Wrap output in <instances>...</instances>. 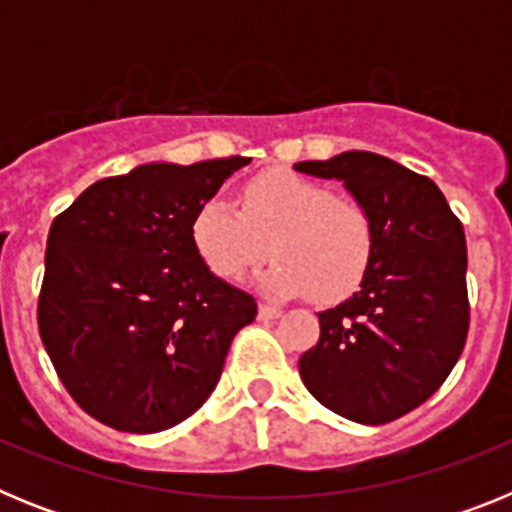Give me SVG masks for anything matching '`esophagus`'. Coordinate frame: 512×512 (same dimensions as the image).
Wrapping results in <instances>:
<instances>
[{
	"mask_svg": "<svg viewBox=\"0 0 512 512\" xmlns=\"http://www.w3.org/2000/svg\"><path fill=\"white\" fill-rule=\"evenodd\" d=\"M282 315L279 307H271V305H259V318L261 320H277Z\"/></svg>",
	"mask_w": 512,
	"mask_h": 512,
	"instance_id": "obj_1",
	"label": "esophagus"
}]
</instances>
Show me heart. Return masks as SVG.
Listing matches in <instances>:
<instances>
[{
    "label": "heart",
    "instance_id": "obj_1",
    "mask_svg": "<svg viewBox=\"0 0 512 512\" xmlns=\"http://www.w3.org/2000/svg\"><path fill=\"white\" fill-rule=\"evenodd\" d=\"M192 241L215 277L235 282L259 264L269 297L341 302L361 287L377 248L372 212L336 197L328 184L287 169L256 174L241 187V210L212 197L192 217Z\"/></svg>",
    "mask_w": 512,
    "mask_h": 512
}]
</instances>
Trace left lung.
I'll return each mask as SVG.
<instances>
[{
	"label": "left lung",
	"mask_w": 512,
	"mask_h": 512,
	"mask_svg": "<svg viewBox=\"0 0 512 512\" xmlns=\"http://www.w3.org/2000/svg\"><path fill=\"white\" fill-rule=\"evenodd\" d=\"M341 179L372 212L377 248L359 292L318 312V343L300 356L310 395L333 413L384 425L446 382L469 333L467 238L441 189L369 151L300 161Z\"/></svg>",
	"instance_id": "1"
}]
</instances>
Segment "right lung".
<instances>
[{"label": "right lung", "mask_w": 512, "mask_h": 512, "mask_svg": "<svg viewBox=\"0 0 512 512\" xmlns=\"http://www.w3.org/2000/svg\"><path fill=\"white\" fill-rule=\"evenodd\" d=\"M251 158L146 164L107 176L56 215L45 248L38 330L84 413L158 433L202 408L256 300L217 279L192 217Z\"/></svg>", "instance_id": "1"}]
</instances>
